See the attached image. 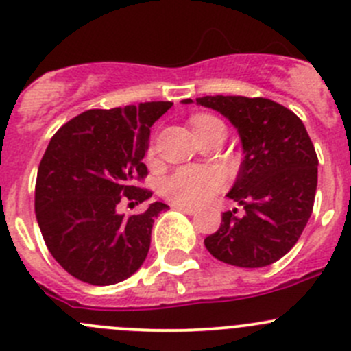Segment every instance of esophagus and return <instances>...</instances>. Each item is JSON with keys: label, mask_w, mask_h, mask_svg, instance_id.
I'll use <instances>...</instances> for the list:
<instances>
[{"label": "esophagus", "mask_w": 351, "mask_h": 351, "mask_svg": "<svg viewBox=\"0 0 351 351\" xmlns=\"http://www.w3.org/2000/svg\"><path fill=\"white\" fill-rule=\"evenodd\" d=\"M175 208H176V210H180V212H185V214H189V215H195L197 214V208L186 207V205H175Z\"/></svg>", "instance_id": "esophagus-1"}]
</instances>
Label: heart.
Instances as JSON below:
<instances>
[{
    "label": "heart",
    "mask_w": 351,
    "mask_h": 351,
    "mask_svg": "<svg viewBox=\"0 0 351 351\" xmlns=\"http://www.w3.org/2000/svg\"><path fill=\"white\" fill-rule=\"evenodd\" d=\"M215 125H222V122L207 113H197L192 117V127L195 134ZM149 153H153V149ZM224 183L226 176L221 169L212 166H183L162 180L161 192L162 195L180 205H200L221 192Z\"/></svg>",
    "instance_id": "1"
}]
</instances>
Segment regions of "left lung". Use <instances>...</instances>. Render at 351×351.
Returning <instances> with one entry per match:
<instances>
[{
  "label": "left lung",
  "instance_id": "obj_1",
  "mask_svg": "<svg viewBox=\"0 0 351 351\" xmlns=\"http://www.w3.org/2000/svg\"><path fill=\"white\" fill-rule=\"evenodd\" d=\"M197 105L222 113L238 129L244 154L228 193L244 214L224 212L221 228L205 238V247L234 267L275 263L299 241L313 214L317 186L313 141L295 113L268 98L215 95L197 98Z\"/></svg>",
  "mask_w": 351,
  "mask_h": 351
}]
</instances>
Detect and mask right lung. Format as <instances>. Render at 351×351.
<instances>
[{"label": "right lung", "instance_id": "1", "mask_svg": "<svg viewBox=\"0 0 351 351\" xmlns=\"http://www.w3.org/2000/svg\"><path fill=\"white\" fill-rule=\"evenodd\" d=\"M171 101L88 110L66 122L38 165L35 215L42 238L67 274L91 285H112L136 274L151 246L154 202L143 214L117 212L122 200L143 204L153 193L143 162L151 127Z\"/></svg>", "mask_w": 351, "mask_h": 351}]
</instances>
